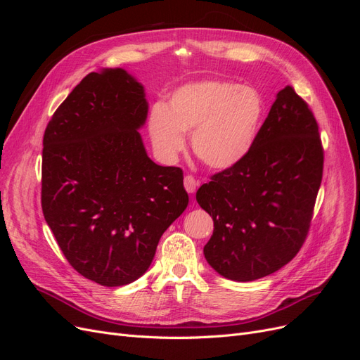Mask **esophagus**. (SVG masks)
Segmentation results:
<instances>
[{"label": "esophagus", "instance_id": "1", "mask_svg": "<svg viewBox=\"0 0 360 360\" xmlns=\"http://www.w3.org/2000/svg\"><path fill=\"white\" fill-rule=\"evenodd\" d=\"M197 186H198V181L195 180L192 176L184 177V189H186L188 193H193L195 191H197Z\"/></svg>", "mask_w": 360, "mask_h": 360}]
</instances>
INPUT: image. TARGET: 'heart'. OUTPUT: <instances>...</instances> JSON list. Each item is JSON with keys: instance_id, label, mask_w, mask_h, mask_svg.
<instances>
[{"instance_id": "b5f03b06", "label": "heart", "mask_w": 360, "mask_h": 360, "mask_svg": "<svg viewBox=\"0 0 360 360\" xmlns=\"http://www.w3.org/2000/svg\"><path fill=\"white\" fill-rule=\"evenodd\" d=\"M254 86L224 79L191 82L174 90L167 105L151 108L147 130L163 162L177 160L191 135L193 155L216 171L238 165L252 150L264 117Z\"/></svg>"}]
</instances>
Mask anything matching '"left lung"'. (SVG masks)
<instances>
[{"instance_id":"1","label":"left lung","mask_w":360,"mask_h":360,"mask_svg":"<svg viewBox=\"0 0 360 360\" xmlns=\"http://www.w3.org/2000/svg\"><path fill=\"white\" fill-rule=\"evenodd\" d=\"M321 176L317 122L285 86L246 159L197 191L214 226L204 246L207 263L238 282L264 278L290 263L308 234Z\"/></svg>"}]
</instances>
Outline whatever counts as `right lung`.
Masks as SVG:
<instances>
[{
  "label": "right lung",
  "instance_id": "right-lung-1",
  "mask_svg": "<svg viewBox=\"0 0 360 360\" xmlns=\"http://www.w3.org/2000/svg\"><path fill=\"white\" fill-rule=\"evenodd\" d=\"M147 115L144 85L102 69L75 86L43 136L45 221L70 266L105 287L143 276L189 202L183 171L147 155Z\"/></svg>",
  "mask_w": 360,
  "mask_h": 360
}]
</instances>
